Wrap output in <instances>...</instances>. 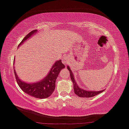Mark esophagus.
<instances>
[{"label":"esophagus","instance_id":"34e87169","mask_svg":"<svg viewBox=\"0 0 129 129\" xmlns=\"http://www.w3.org/2000/svg\"><path fill=\"white\" fill-rule=\"evenodd\" d=\"M68 58L66 57H63V59H62V61H63V64H64L65 65L67 64L68 63Z\"/></svg>","mask_w":129,"mask_h":129}]
</instances>
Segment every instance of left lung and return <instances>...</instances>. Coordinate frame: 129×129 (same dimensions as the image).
I'll return each mask as SVG.
<instances>
[{
    "instance_id": "8db88e82",
    "label": "left lung",
    "mask_w": 129,
    "mask_h": 129,
    "mask_svg": "<svg viewBox=\"0 0 129 129\" xmlns=\"http://www.w3.org/2000/svg\"><path fill=\"white\" fill-rule=\"evenodd\" d=\"M68 70H69L70 73V77L71 79V81H73V86H74V93L77 95V96H80V97H83V98H90V97H93V96H95V95H97L98 94L100 93L103 91L100 90V91H88V90H85L82 89L81 87L78 86V85L77 84V83L76 82L75 79H74V75H73V73L72 72L71 70L70 69V68L68 66L67 67Z\"/></svg>"
}]
</instances>
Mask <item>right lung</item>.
<instances>
[{
	"label": "right lung",
	"mask_w": 129,
	"mask_h": 129,
	"mask_svg": "<svg viewBox=\"0 0 129 129\" xmlns=\"http://www.w3.org/2000/svg\"><path fill=\"white\" fill-rule=\"evenodd\" d=\"M37 33V30H33L30 32L28 34L24 37L18 46H20L24 43L27 39L31 37L33 34ZM65 66L62 63L61 60H58L55 61L52 66V68L50 70L47 76L44 77V79L35 83H26L22 81L19 79L16 74L15 70L14 73L16 82L20 86L21 89L26 93L37 98H46L50 96L53 92L55 88V82L56 78L58 76L59 72L62 69H64Z\"/></svg>",
	"instance_id": "1"
}]
</instances>
